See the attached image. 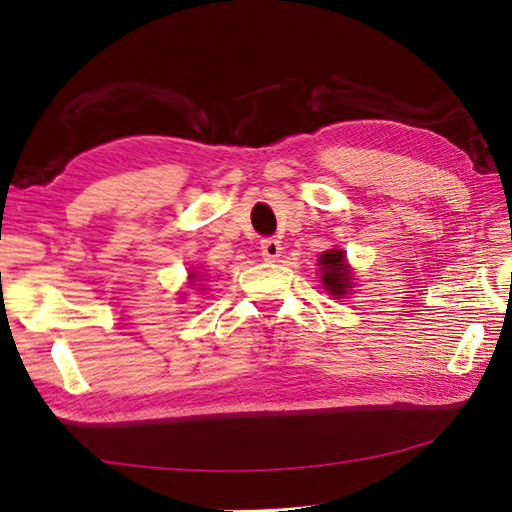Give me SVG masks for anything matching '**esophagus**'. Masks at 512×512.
Segmentation results:
<instances>
[{"mask_svg": "<svg viewBox=\"0 0 512 512\" xmlns=\"http://www.w3.org/2000/svg\"><path fill=\"white\" fill-rule=\"evenodd\" d=\"M262 255L268 262H275V259L281 255V242L275 237H266L262 242Z\"/></svg>", "mask_w": 512, "mask_h": 512, "instance_id": "34e87169", "label": "esophagus"}]
</instances>
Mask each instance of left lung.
Returning a JSON list of instances; mask_svg holds the SVG:
<instances>
[{
	"label": "left lung",
	"mask_w": 512,
	"mask_h": 512,
	"mask_svg": "<svg viewBox=\"0 0 512 512\" xmlns=\"http://www.w3.org/2000/svg\"><path fill=\"white\" fill-rule=\"evenodd\" d=\"M321 281L323 286L328 288L332 295H345V290L350 288V266L345 264V255L343 250L334 248L328 250V253L321 255Z\"/></svg>",
	"instance_id": "8db88e82"
}]
</instances>
